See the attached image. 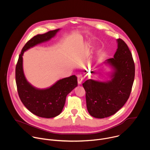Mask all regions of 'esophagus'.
Listing matches in <instances>:
<instances>
[{"mask_svg":"<svg viewBox=\"0 0 150 150\" xmlns=\"http://www.w3.org/2000/svg\"><path fill=\"white\" fill-rule=\"evenodd\" d=\"M83 81V76L82 75H79L78 76V84H81Z\"/></svg>","mask_w":150,"mask_h":150,"instance_id":"1","label":"esophagus"}]
</instances>
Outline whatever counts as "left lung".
Returning <instances> with one entry per match:
<instances>
[{
    "label": "left lung",
    "mask_w": 150,
    "mask_h": 150,
    "mask_svg": "<svg viewBox=\"0 0 150 150\" xmlns=\"http://www.w3.org/2000/svg\"><path fill=\"white\" fill-rule=\"evenodd\" d=\"M117 42L114 58L105 62L114 70L111 80L99 82L90 79L82 83L88 111L95 118H104L115 114L126 103L131 92L135 76L134 62L125 42L121 39H118Z\"/></svg>",
    "instance_id": "left-lung-1"
}]
</instances>
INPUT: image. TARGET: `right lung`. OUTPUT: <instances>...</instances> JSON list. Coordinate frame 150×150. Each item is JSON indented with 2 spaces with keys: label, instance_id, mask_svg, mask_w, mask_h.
Masks as SVG:
<instances>
[{
  "label": "right lung",
  "instance_id": "1",
  "mask_svg": "<svg viewBox=\"0 0 150 150\" xmlns=\"http://www.w3.org/2000/svg\"><path fill=\"white\" fill-rule=\"evenodd\" d=\"M59 30V29L49 31L30 39L22 48L16 66V83L22 103L32 113L42 118H54L61 113L67 95L78 86L77 77L72 75L60 79L49 88H36L27 81L25 76L22 56L29 48L51 39Z\"/></svg>",
  "mask_w": 150,
  "mask_h": 150
}]
</instances>
